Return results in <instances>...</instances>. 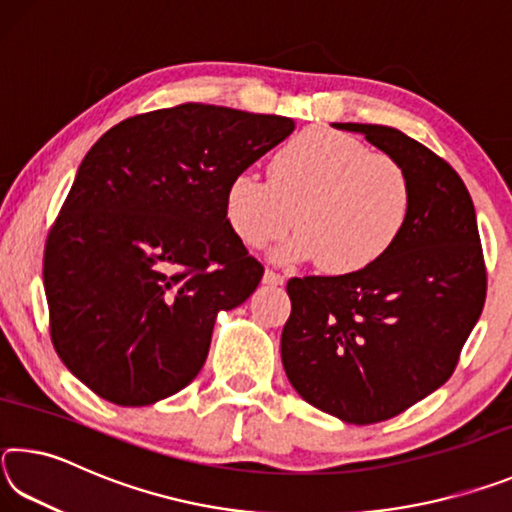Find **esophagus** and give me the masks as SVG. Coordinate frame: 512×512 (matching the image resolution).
Masks as SVG:
<instances>
[{"label": "esophagus", "mask_w": 512, "mask_h": 512, "mask_svg": "<svg viewBox=\"0 0 512 512\" xmlns=\"http://www.w3.org/2000/svg\"><path fill=\"white\" fill-rule=\"evenodd\" d=\"M264 282H266V284H275V287H280V284H284V275L271 271V268H266V271H264Z\"/></svg>", "instance_id": "1"}]
</instances>
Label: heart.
<instances>
[{
  "mask_svg": "<svg viewBox=\"0 0 512 512\" xmlns=\"http://www.w3.org/2000/svg\"><path fill=\"white\" fill-rule=\"evenodd\" d=\"M411 180L397 160L332 128H307L271 160V180L239 171L225 219L250 248L300 230L280 259H316L327 273L366 271L391 253L411 214Z\"/></svg>",
  "mask_w": 512,
  "mask_h": 512,
  "instance_id": "heart-1",
  "label": "heart"
}]
</instances>
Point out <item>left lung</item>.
I'll list each match as a JSON object with an SVG mask.
<instances>
[{"instance_id":"1","label":"left lung","mask_w":512,"mask_h":512,"mask_svg":"<svg viewBox=\"0 0 512 512\" xmlns=\"http://www.w3.org/2000/svg\"><path fill=\"white\" fill-rule=\"evenodd\" d=\"M361 133L411 180V214L366 271L293 277L282 366L302 400L348 424L395 418L452 377L485 302L470 192L449 164L391 126Z\"/></svg>"}]
</instances>
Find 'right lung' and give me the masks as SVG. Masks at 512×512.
<instances>
[{
    "instance_id": "right-lung-1",
    "label": "right lung",
    "mask_w": 512,
    "mask_h": 512,
    "mask_svg": "<svg viewBox=\"0 0 512 512\" xmlns=\"http://www.w3.org/2000/svg\"><path fill=\"white\" fill-rule=\"evenodd\" d=\"M280 115L183 103L110 128L85 155L45 246L51 343L119 406L185 388L219 311L264 268L225 219V187L287 140Z\"/></svg>"
}]
</instances>
